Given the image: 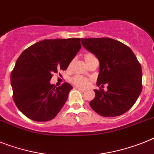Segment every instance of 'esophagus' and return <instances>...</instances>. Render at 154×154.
<instances>
[{"label":"esophagus","mask_w":154,"mask_h":154,"mask_svg":"<svg viewBox=\"0 0 154 154\" xmlns=\"http://www.w3.org/2000/svg\"><path fill=\"white\" fill-rule=\"evenodd\" d=\"M76 88L78 90H80V91H81L82 92H84V91H86V90L84 89V88H81V87H76Z\"/></svg>","instance_id":"obj_1"}]
</instances>
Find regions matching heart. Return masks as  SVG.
<instances>
[{
    "label": "heart",
    "mask_w": 154,
    "mask_h": 154,
    "mask_svg": "<svg viewBox=\"0 0 154 154\" xmlns=\"http://www.w3.org/2000/svg\"><path fill=\"white\" fill-rule=\"evenodd\" d=\"M93 58H95V57L92 54L87 53L85 54L86 61L88 60H91V59H93ZM71 80L74 84H76L77 86H80V87H87L89 84V80L80 75H77L75 77H74L72 78Z\"/></svg>",
    "instance_id": "b5f03b06"
}]
</instances>
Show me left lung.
<instances>
[{
	"mask_svg": "<svg viewBox=\"0 0 154 154\" xmlns=\"http://www.w3.org/2000/svg\"><path fill=\"white\" fill-rule=\"evenodd\" d=\"M83 47L98 58L100 74L97 85L107 84V91L94 90L90 102L94 111L105 117L128 111L142 91V68L131 48L109 37L81 38Z\"/></svg>",
	"mask_w": 154,
	"mask_h": 154,
	"instance_id": "8db88e82",
	"label": "left lung"
}]
</instances>
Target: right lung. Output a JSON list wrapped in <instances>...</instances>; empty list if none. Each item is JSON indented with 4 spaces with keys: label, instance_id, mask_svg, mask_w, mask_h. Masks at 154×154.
I'll list each match as a JSON object with an SVG mask.
<instances>
[{
    "label": "right lung",
    "instance_id": "add662e5",
    "mask_svg": "<svg viewBox=\"0 0 154 154\" xmlns=\"http://www.w3.org/2000/svg\"><path fill=\"white\" fill-rule=\"evenodd\" d=\"M81 48L80 38L44 40L24 50L11 74L13 99L19 110L34 121L57 116L72 86L50 84L54 73L65 70Z\"/></svg>",
    "mask_w": 154,
    "mask_h": 154
}]
</instances>
